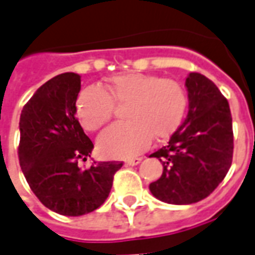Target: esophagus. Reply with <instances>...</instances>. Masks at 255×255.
Masks as SVG:
<instances>
[{"label":"esophagus","mask_w":255,"mask_h":255,"mask_svg":"<svg viewBox=\"0 0 255 255\" xmlns=\"http://www.w3.org/2000/svg\"><path fill=\"white\" fill-rule=\"evenodd\" d=\"M140 161H142L140 157H136V158H128V160L126 161V164H127V165H138Z\"/></svg>","instance_id":"1"}]
</instances>
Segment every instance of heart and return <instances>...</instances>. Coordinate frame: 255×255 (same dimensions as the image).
Listing matches in <instances>:
<instances>
[{
	"mask_svg": "<svg viewBox=\"0 0 255 255\" xmlns=\"http://www.w3.org/2000/svg\"><path fill=\"white\" fill-rule=\"evenodd\" d=\"M115 104H127L124 117L98 136L102 155L127 158L149 147L151 138L165 140L183 122L187 94L173 79H161L142 72H124L111 76L105 89L87 86L75 102L76 117L87 131H97L111 120Z\"/></svg>",
	"mask_w": 255,
	"mask_h": 255,
	"instance_id": "1",
	"label": "heart"
}]
</instances>
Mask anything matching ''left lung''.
<instances>
[{
  "label": "left lung",
  "mask_w": 255,
  "mask_h": 255,
  "mask_svg": "<svg viewBox=\"0 0 255 255\" xmlns=\"http://www.w3.org/2000/svg\"><path fill=\"white\" fill-rule=\"evenodd\" d=\"M188 113L166 146L150 157L164 171L149 186L157 199L172 205L202 201L216 190L232 164L234 132L230 104L217 86L201 73L186 79Z\"/></svg>",
  "instance_id": "1"
}]
</instances>
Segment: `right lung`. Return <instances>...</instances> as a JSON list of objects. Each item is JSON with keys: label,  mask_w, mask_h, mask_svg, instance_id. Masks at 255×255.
<instances>
[{"label": "right lung", "mask_w": 255, "mask_h": 255, "mask_svg": "<svg viewBox=\"0 0 255 255\" xmlns=\"http://www.w3.org/2000/svg\"><path fill=\"white\" fill-rule=\"evenodd\" d=\"M80 76L65 72L41 86L20 115L19 161L25 180L47 209L83 216L105 202L123 162L86 161L94 144L75 117Z\"/></svg>", "instance_id": "right-lung-1"}]
</instances>
